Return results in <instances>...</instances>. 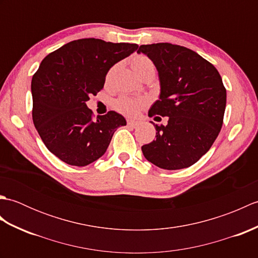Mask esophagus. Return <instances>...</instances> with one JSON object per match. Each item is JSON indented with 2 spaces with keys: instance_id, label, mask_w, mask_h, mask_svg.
Returning a JSON list of instances; mask_svg holds the SVG:
<instances>
[{
  "instance_id": "esophagus-1",
  "label": "esophagus",
  "mask_w": 258,
  "mask_h": 258,
  "mask_svg": "<svg viewBox=\"0 0 258 258\" xmlns=\"http://www.w3.org/2000/svg\"><path fill=\"white\" fill-rule=\"evenodd\" d=\"M141 124L140 120H135V119H127V125L131 126V127H138V126Z\"/></svg>"
}]
</instances>
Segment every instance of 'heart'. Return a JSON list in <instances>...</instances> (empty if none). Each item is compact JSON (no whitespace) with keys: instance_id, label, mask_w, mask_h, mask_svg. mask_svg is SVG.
<instances>
[{"instance_id":"obj_1","label":"heart","mask_w":258,"mask_h":258,"mask_svg":"<svg viewBox=\"0 0 258 258\" xmlns=\"http://www.w3.org/2000/svg\"><path fill=\"white\" fill-rule=\"evenodd\" d=\"M131 67H132L134 72L138 74L140 78L149 72L155 73L154 63H153L146 55H143V54L134 55L132 59H131ZM112 72L113 70L109 71L107 78L111 76ZM145 106V100H142V98H132L127 96H120L113 102V107L116 109L117 112L124 115H127V116H135V115H138L141 109Z\"/></svg>"}]
</instances>
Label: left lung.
Here are the masks:
<instances>
[{
    "instance_id": "obj_1",
    "label": "left lung",
    "mask_w": 258,
    "mask_h": 258,
    "mask_svg": "<svg viewBox=\"0 0 258 258\" xmlns=\"http://www.w3.org/2000/svg\"><path fill=\"white\" fill-rule=\"evenodd\" d=\"M138 53L152 59L161 82L160 100L149 115L168 116L166 126L155 125L156 140L142 152L147 161L169 171L193 165L221 132L226 106L221 75L212 63L180 45H141Z\"/></svg>"
}]
</instances>
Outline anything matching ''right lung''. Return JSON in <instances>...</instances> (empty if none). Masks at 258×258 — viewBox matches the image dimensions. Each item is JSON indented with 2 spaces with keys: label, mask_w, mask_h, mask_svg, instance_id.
<instances>
[{
  "label": "right lung",
  "mask_w": 258,
  "mask_h": 258,
  "mask_svg": "<svg viewBox=\"0 0 258 258\" xmlns=\"http://www.w3.org/2000/svg\"><path fill=\"white\" fill-rule=\"evenodd\" d=\"M138 44L100 38L75 40L48 54L32 79V117L47 150L69 165L86 166L106 152L115 131L126 125L109 111L94 119L86 106L100 92L114 64Z\"/></svg>",
  "instance_id": "obj_1"
}]
</instances>
